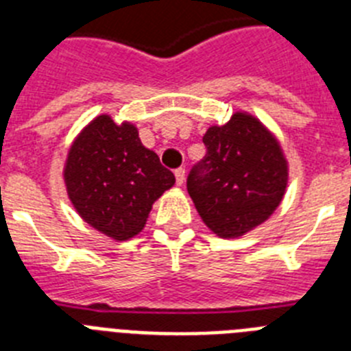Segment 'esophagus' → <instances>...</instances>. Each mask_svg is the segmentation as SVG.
Masks as SVG:
<instances>
[{
    "label": "esophagus",
    "instance_id": "34e87169",
    "mask_svg": "<svg viewBox=\"0 0 351 351\" xmlns=\"http://www.w3.org/2000/svg\"><path fill=\"white\" fill-rule=\"evenodd\" d=\"M184 179H186V170L184 169L176 170V182H178V186H182Z\"/></svg>",
    "mask_w": 351,
    "mask_h": 351
}]
</instances>
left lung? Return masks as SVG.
<instances>
[{"label":"left lung","mask_w":351,"mask_h":351,"mask_svg":"<svg viewBox=\"0 0 351 351\" xmlns=\"http://www.w3.org/2000/svg\"><path fill=\"white\" fill-rule=\"evenodd\" d=\"M207 153L188 176L202 221L223 239L262 225L287 191L288 161L278 138L247 112H235L204 135Z\"/></svg>","instance_id":"8db88e82"}]
</instances>
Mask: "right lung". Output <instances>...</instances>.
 Segmentation results:
<instances>
[{
  "label": "right lung",
  "mask_w": 351,
  "mask_h": 351,
  "mask_svg": "<svg viewBox=\"0 0 351 351\" xmlns=\"http://www.w3.org/2000/svg\"><path fill=\"white\" fill-rule=\"evenodd\" d=\"M66 193L80 218L116 241L137 235L176 178L144 147L137 126L95 117L71 142L63 170Z\"/></svg>",
  "instance_id": "1"
}]
</instances>
